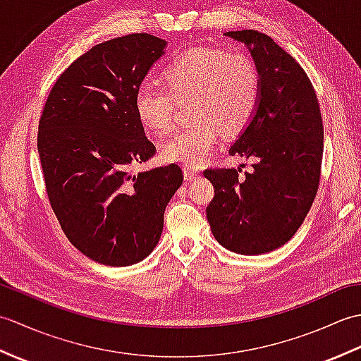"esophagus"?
Wrapping results in <instances>:
<instances>
[{
    "instance_id": "34e87169",
    "label": "esophagus",
    "mask_w": 361,
    "mask_h": 361,
    "mask_svg": "<svg viewBox=\"0 0 361 361\" xmlns=\"http://www.w3.org/2000/svg\"><path fill=\"white\" fill-rule=\"evenodd\" d=\"M185 176H186V180L192 181V180H195V178H198V176H200V172H198L197 169H194V167L185 166Z\"/></svg>"
}]
</instances>
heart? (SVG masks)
I'll return each mask as SVG.
<instances>
[{
    "instance_id": "1",
    "label": "heart",
    "mask_w": 361,
    "mask_h": 361,
    "mask_svg": "<svg viewBox=\"0 0 361 361\" xmlns=\"http://www.w3.org/2000/svg\"><path fill=\"white\" fill-rule=\"evenodd\" d=\"M164 87L144 83L135 93L136 116L159 135L175 124V101L192 97L195 119L163 145L167 161L202 164L220 137V128L237 133L255 116L262 93L259 68L248 54L195 48L173 59L163 71Z\"/></svg>"
}]
</instances>
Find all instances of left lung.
Masks as SVG:
<instances>
[{"mask_svg": "<svg viewBox=\"0 0 361 361\" xmlns=\"http://www.w3.org/2000/svg\"><path fill=\"white\" fill-rule=\"evenodd\" d=\"M225 35L245 43L259 68L257 110L229 153L255 159L251 172L211 167L206 217L217 242L237 255H262L286 245L315 200L324 128L309 75L273 38L257 30Z\"/></svg>", "mask_w": 361, "mask_h": 361, "instance_id": "1", "label": "left lung"}]
</instances>
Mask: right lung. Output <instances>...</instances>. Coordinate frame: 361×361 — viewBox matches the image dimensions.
Returning <instances> with one entry per match:
<instances>
[{"mask_svg": "<svg viewBox=\"0 0 361 361\" xmlns=\"http://www.w3.org/2000/svg\"><path fill=\"white\" fill-rule=\"evenodd\" d=\"M164 46L145 32L93 46L59 75L38 121L51 208L68 240L99 264L126 267L147 257L183 183L175 163L133 171L157 153L133 101Z\"/></svg>", "mask_w": 361, "mask_h": 361, "instance_id": "obj_1", "label": "right lung"}]
</instances>
